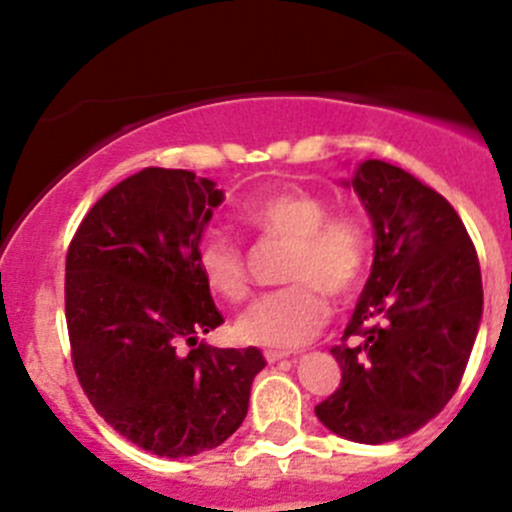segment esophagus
Instances as JSON below:
<instances>
[{"label": "esophagus", "instance_id": "34e87169", "mask_svg": "<svg viewBox=\"0 0 512 512\" xmlns=\"http://www.w3.org/2000/svg\"><path fill=\"white\" fill-rule=\"evenodd\" d=\"M265 359L270 361V364H277V361L287 359V352H277V349H265Z\"/></svg>", "mask_w": 512, "mask_h": 512}]
</instances>
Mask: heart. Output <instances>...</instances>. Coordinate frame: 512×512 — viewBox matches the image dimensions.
I'll return each instance as SVG.
<instances>
[{
	"label": "heart",
	"instance_id": "b5f03b06",
	"mask_svg": "<svg viewBox=\"0 0 512 512\" xmlns=\"http://www.w3.org/2000/svg\"><path fill=\"white\" fill-rule=\"evenodd\" d=\"M242 223L260 235L285 237L289 247L285 280L292 285L262 294L237 322L245 342L270 349H294L312 342L329 317L327 294L349 297L369 265V232L347 213L309 190L285 185L250 198L240 210ZM198 267L208 287L230 302L250 292L245 250L223 230H210L198 242Z\"/></svg>",
	"mask_w": 512,
	"mask_h": 512
}]
</instances>
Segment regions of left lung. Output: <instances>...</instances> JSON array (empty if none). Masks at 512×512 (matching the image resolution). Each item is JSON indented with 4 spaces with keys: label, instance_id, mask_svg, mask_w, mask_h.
<instances>
[{
    "label": "left lung",
    "instance_id": "left-lung-1",
    "mask_svg": "<svg viewBox=\"0 0 512 512\" xmlns=\"http://www.w3.org/2000/svg\"><path fill=\"white\" fill-rule=\"evenodd\" d=\"M342 185L374 225V262L332 349L342 384L314 414L337 436L376 446L426 426L456 394L483 282L466 225L441 193L384 160H364Z\"/></svg>",
    "mask_w": 512,
    "mask_h": 512
}]
</instances>
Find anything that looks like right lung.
<instances>
[{"label": "right lung", "instance_id": "right-lung-1", "mask_svg": "<svg viewBox=\"0 0 512 512\" xmlns=\"http://www.w3.org/2000/svg\"><path fill=\"white\" fill-rule=\"evenodd\" d=\"M223 200L213 180L190 170L143 168L89 210L66 255V327L81 389L108 426L156 456L225 443L267 364L257 347L200 342L223 324L195 257Z\"/></svg>", "mask_w": 512, "mask_h": 512}]
</instances>
